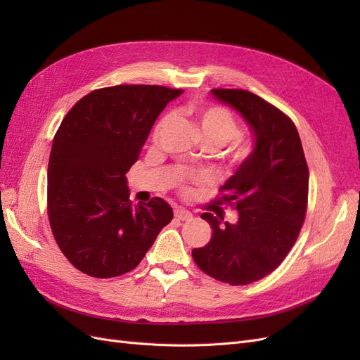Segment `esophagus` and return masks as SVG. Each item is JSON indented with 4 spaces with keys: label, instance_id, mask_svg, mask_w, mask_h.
I'll list each match as a JSON object with an SVG mask.
<instances>
[{
    "label": "esophagus",
    "instance_id": "esophagus-1",
    "mask_svg": "<svg viewBox=\"0 0 360 360\" xmlns=\"http://www.w3.org/2000/svg\"><path fill=\"white\" fill-rule=\"evenodd\" d=\"M174 214H176V217H177L179 221H191L192 217H193L191 212L184 210V209H177L176 212H174Z\"/></svg>",
    "mask_w": 360,
    "mask_h": 360
}]
</instances>
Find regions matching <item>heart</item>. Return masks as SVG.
I'll list each match as a JSON object with an SVG mask.
<instances>
[{
	"mask_svg": "<svg viewBox=\"0 0 360 360\" xmlns=\"http://www.w3.org/2000/svg\"><path fill=\"white\" fill-rule=\"evenodd\" d=\"M169 122V115L163 117L155 129V138L160 134V130L165 127ZM195 123L200 130V134L205 144L221 148L226 144L233 143L237 138H240V126H238L234 115L221 106L201 108L195 111ZM250 156V148L248 146L238 147L231 158L234 165H240L246 162ZM193 181H202L204 177H193ZM184 192H189V188H184Z\"/></svg>",
	"mask_w": 360,
	"mask_h": 360,
	"instance_id": "1",
	"label": "heart"
}]
</instances>
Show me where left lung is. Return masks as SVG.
Segmentation results:
<instances>
[{
	"label": "left lung",
	"instance_id": "obj_1",
	"mask_svg": "<svg viewBox=\"0 0 360 360\" xmlns=\"http://www.w3.org/2000/svg\"><path fill=\"white\" fill-rule=\"evenodd\" d=\"M212 94L240 114L254 135V150L221 188V204L238 212L236 224L202 213L210 242L192 250L197 266L230 285H248L271 274L296 243L308 205L309 171L296 126L259 96L213 89Z\"/></svg>",
	"mask_w": 360,
	"mask_h": 360
}]
</instances>
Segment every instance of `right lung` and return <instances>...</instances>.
I'll return each mask as SVG.
<instances>
[{
    "label": "right lung",
    "mask_w": 360,
    "mask_h": 360,
    "mask_svg": "<svg viewBox=\"0 0 360 360\" xmlns=\"http://www.w3.org/2000/svg\"><path fill=\"white\" fill-rule=\"evenodd\" d=\"M183 90L114 85L94 90L63 118L48 165V216L61 252L82 274L134 270L172 219L159 197L132 205L126 172L163 108Z\"/></svg>",
    "instance_id": "1"
}]
</instances>
